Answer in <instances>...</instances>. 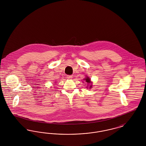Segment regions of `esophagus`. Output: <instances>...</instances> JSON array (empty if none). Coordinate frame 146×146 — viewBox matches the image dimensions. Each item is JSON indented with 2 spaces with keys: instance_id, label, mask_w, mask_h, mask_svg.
I'll return each mask as SVG.
<instances>
[{
  "instance_id": "esophagus-1",
  "label": "esophagus",
  "mask_w": 146,
  "mask_h": 146,
  "mask_svg": "<svg viewBox=\"0 0 146 146\" xmlns=\"http://www.w3.org/2000/svg\"><path fill=\"white\" fill-rule=\"evenodd\" d=\"M67 78L68 79H72L73 78V76L72 75H68L67 76Z\"/></svg>"
}]
</instances>
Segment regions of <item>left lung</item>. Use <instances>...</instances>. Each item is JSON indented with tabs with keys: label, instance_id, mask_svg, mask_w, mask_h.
Returning <instances> with one entry per match:
<instances>
[{
	"label": "left lung",
	"instance_id": "obj_1",
	"mask_svg": "<svg viewBox=\"0 0 146 146\" xmlns=\"http://www.w3.org/2000/svg\"><path fill=\"white\" fill-rule=\"evenodd\" d=\"M84 80L86 81L85 82H87L88 84L90 83H91L90 79L89 77H88V76H87ZM91 87H92V85H91L90 86V88H91Z\"/></svg>",
	"mask_w": 146,
	"mask_h": 146
}]
</instances>
